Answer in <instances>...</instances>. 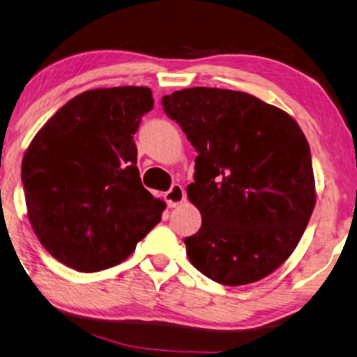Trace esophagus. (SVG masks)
<instances>
[{
  "label": "esophagus",
  "instance_id": "1",
  "mask_svg": "<svg viewBox=\"0 0 357 357\" xmlns=\"http://www.w3.org/2000/svg\"><path fill=\"white\" fill-rule=\"evenodd\" d=\"M186 199V193L182 185H172V188L166 193V201L171 207H177Z\"/></svg>",
  "mask_w": 357,
  "mask_h": 357
}]
</instances>
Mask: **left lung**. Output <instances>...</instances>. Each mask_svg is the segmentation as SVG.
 Instances as JSON below:
<instances>
[{"label": "left lung", "instance_id": "left-lung-1", "mask_svg": "<svg viewBox=\"0 0 357 357\" xmlns=\"http://www.w3.org/2000/svg\"><path fill=\"white\" fill-rule=\"evenodd\" d=\"M197 151L188 199L191 265L223 286L266 278L300 243L316 204L308 140L284 109L248 92L190 87L162 97Z\"/></svg>", "mask_w": 357, "mask_h": 357}]
</instances>
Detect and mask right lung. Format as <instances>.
Wrapping results in <instances>:
<instances>
[{"label":"right lung","mask_w":357,"mask_h":357,"mask_svg":"<svg viewBox=\"0 0 357 357\" xmlns=\"http://www.w3.org/2000/svg\"><path fill=\"white\" fill-rule=\"evenodd\" d=\"M145 86L92 89L71 98L38 130L22 160L33 231L76 271L124 261L161 222L166 202L144 188L134 134L153 108Z\"/></svg>","instance_id":"1"}]
</instances>
